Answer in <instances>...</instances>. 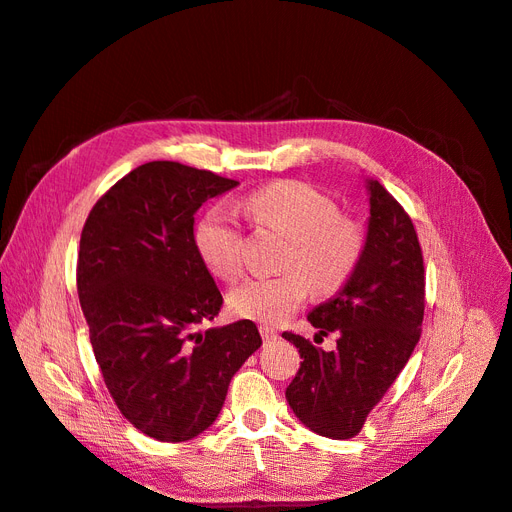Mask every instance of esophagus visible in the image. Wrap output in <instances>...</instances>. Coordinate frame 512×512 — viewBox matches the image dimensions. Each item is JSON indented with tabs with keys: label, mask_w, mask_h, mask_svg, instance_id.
I'll list each match as a JSON object with an SVG mask.
<instances>
[{
	"label": "esophagus",
	"mask_w": 512,
	"mask_h": 512,
	"mask_svg": "<svg viewBox=\"0 0 512 512\" xmlns=\"http://www.w3.org/2000/svg\"><path fill=\"white\" fill-rule=\"evenodd\" d=\"M260 336H262V340H265V342H275V340L280 338L278 331H275L273 327H267V325H260Z\"/></svg>",
	"instance_id": "34e87169"
}]
</instances>
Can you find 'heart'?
I'll list each match as a JSON object with an SVG mask.
<instances>
[{
	"label": "heart",
	"instance_id": "b5f03b06",
	"mask_svg": "<svg viewBox=\"0 0 512 512\" xmlns=\"http://www.w3.org/2000/svg\"><path fill=\"white\" fill-rule=\"evenodd\" d=\"M234 209L250 224L286 237V273L250 278L230 290L228 306L241 319L284 323L306 303L310 290L334 295L362 265L368 243L364 224L340 213L338 202L310 183H271L252 191ZM193 245L213 275L237 278L243 265V232L228 209L211 206L200 215Z\"/></svg>",
	"mask_w": 512,
	"mask_h": 512
}]
</instances>
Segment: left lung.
Here are the masks:
<instances>
[{
	"mask_svg": "<svg viewBox=\"0 0 512 512\" xmlns=\"http://www.w3.org/2000/svg\"><path fill=\"white\" fill-rule=\"evenodd\" d=\"M370 222L362 265L336 297L308 321L319 336L336 331L334 351L316 349L293 331L301 366L286 400L310 431L329 439L355 437L422 334L424 258L411 217L379 181H368Z\"/></svg>",
	"mask_w": 512,
	"mask_h": 512,
	"instance_id": "left-lung-1",
	"label": "left lung"
}]
</instances>
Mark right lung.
Returning <instances> with one entry per match:
<instances>
[{
  "label": "right lung",
  "mask_w": 512,
  "mask_h": 512,
  "mask_svg": "<svg viewBox=\"0 0 512 512\" xmlns=\"http://www.w3.org/2000/svg\"><path fill=\"white\" fill-rule=\"evenodd\" d=\"M239 183L150 161L109 187L81 230L77 293L116 407L159 441H187L224 407L260 344L252 321L198 331L224 297L193 245V213Z\"/></svg>",
  "instance_id": "obj_1"
}]
</instances>
